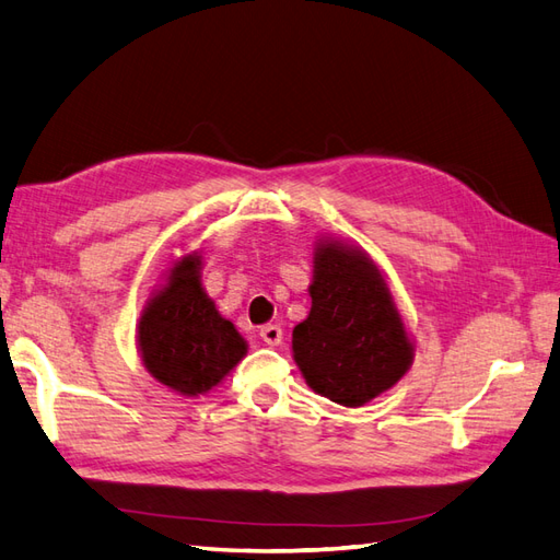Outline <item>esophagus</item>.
<instances>
[{
    "mask_svg": "<svg viewBox=\"0 0 560 560\" xmlns=\"http://www.w3.org/2000/svg\"><path fill=\"white\" fill-rule=\"evenodd\" d=\"M260 338L267 342V346H279V342L283 340V331L279 324H265L260 328Z\"/></svg>",
    "mask_w": 560,
    "mask_h": 560,
    "instance_id": "esophagus-1",
    "label": "esophagus"
}]
</instances>
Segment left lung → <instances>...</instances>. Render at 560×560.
Masks as SVG:
<instances>
[{
  "mask_svg": "<svg viewBox=\"0 0 560 560\" xmlns=\"http://www.w3.org/2000/svg\"><path fill=\"white\" fill-rule=\"evenodd\" d=\"M310 295V317L293 328V357L314 393L360 407L407 374L413 348L388 285L362 250L324 243Z\"/></svg>",
  "mask_w": 560,
  "mask_h": 560,
  "instance_id": "1",
  "label": "left lung"
}]
</instances>
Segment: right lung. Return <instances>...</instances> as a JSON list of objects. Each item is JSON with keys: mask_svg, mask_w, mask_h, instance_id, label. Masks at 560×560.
I'll use <instances>...</instances> for the list:
<instances>
[{"mask_svg": "<svg viewBox=\"0 0 560 560\" xmlns=\"http://www.w3.org/2000/svg\"><path fill=\"white\" fill-rule=\"evenodd\" d=\"M200 260L184 257L139 322L151 376L182 395H203L246 354V340L200 289Z\"/></svg>", "mask_w": 560, "mask_h": 560, "instance_id": "right-lung-1", "label": "right lung"}]
</instances>
